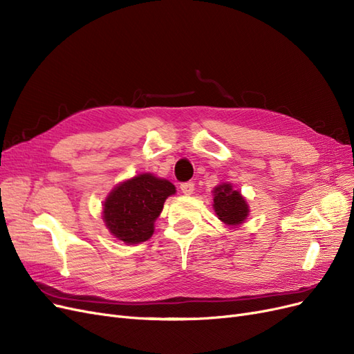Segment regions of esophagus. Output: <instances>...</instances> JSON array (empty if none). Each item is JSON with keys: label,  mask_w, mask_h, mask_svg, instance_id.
<instances>
[{"label": "esophagus", "mask_w": 354, "mask_h": 354, "mask_svg": "<svg viewBox=\"0 0 354 354\" xmlns=\"http://www.w3.org/2000/svg\"><path fill=\"white\" fill-rule=\"evenodd\" d=\"M180 189L185 195H192V194H194V190H195V183H194V181H185V183L180 185Z\"/></svg>", "instance_id": "esophagus-1"}]
</instances>
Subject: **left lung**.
Returning <instances> with one entry per match:
<instances>
[{
	"instance_id": "1",
	"label": "left lung",
	"mask_w": 354,
	"mask_h": 354,
	"mask_svg": "<svg viewBox=\"0 0 354 354\" xmlns=\"http://www.w3.org/2000/svg\"><path fill=\"white\" fill-rule=\"evenodd\" d=\"M214 209H216L218 218L229 226H238L243 223L250 211L246 201L241 196L239 192L233 190L227 183L214 189Z\"/></svg>"
}]
</instances>
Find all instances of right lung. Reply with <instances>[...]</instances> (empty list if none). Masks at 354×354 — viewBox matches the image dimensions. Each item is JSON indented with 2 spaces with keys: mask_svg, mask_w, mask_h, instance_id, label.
<instances>
[{
  "mask_svg": "<svg viewBox=\"0 0 354 354\" xmlns=\"http://www.w3.org/2000/svg\"><path fill=\"white\" fill-rule=\"evenodd\" d=\"M176 194L168 180L140 174L115 187L104 202L103 220L115 238L125 243H140L153 233V221L165 199Z\"/></svg>",
  "mask_w": 354,
  "mask_h": 354,
  "instance_id": "1",
  "label": "right lung"
}]
</instances>
